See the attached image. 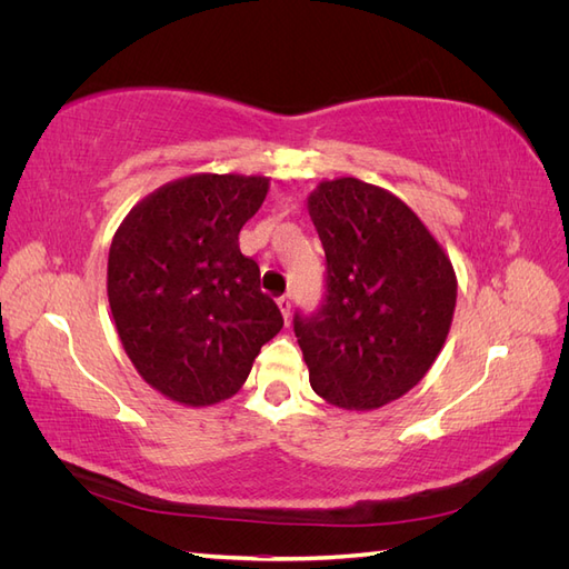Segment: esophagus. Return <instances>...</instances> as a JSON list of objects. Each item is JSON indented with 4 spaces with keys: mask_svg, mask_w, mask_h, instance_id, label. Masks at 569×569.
<instances>
[{
    "mask_svg": "<svg viewBox=\"0 0 569 569\" xmlns=\"http://www.w3.org/2000/svg\"><path fill=\"white\" fill-rule=\"evenodd\" d=\"M278 308H280V313H282L284 322H287V320H289V308H291V306H289V299H287V297H280V299H278Z\"/></svg>",
    "mask_w": 569,
    "mask_h": 569,
    "instance_id": "esophagus-1",
    "label": "esophagus"
}]
</instances>
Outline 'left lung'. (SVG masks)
<instances>
[{"label": "left lung", "instance_id": "8db88e82", "mask_svg": "<svg viewBox=\"0 0 569 569\" xmlns=\"http://www.w3.org/2000/svg\"><path fill=\"white\" fill-rule=\"evenodd\" d=\"M325 249V299L295 316L311 387L343 410H375L416 387L451 330L458 282L449 256L408 206L356 178L308 197Z\"/></svg>", "mask_w": 569, "mask_h": 569}]
</instances>
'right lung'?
Instances as JSON below:
<instances>
[{
	"label": "right lung",
	"mask_w": 569,
	"mask_h": 569,
	"mask_svg": "<svg viewBox=\"0 0 569 569\" xmlns=\"http://www.w3.org/2000/svg\"><path fill=\"white\" fill-rule=\"evenodd\" d=\"M266 194L261 176H189L142 199L113 234L107 291L120 343L170 401L230 399L282 330L256 261L239 251Z\"/></svg>",
	"instance_id": "add662e5"
}]
</instances>
